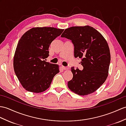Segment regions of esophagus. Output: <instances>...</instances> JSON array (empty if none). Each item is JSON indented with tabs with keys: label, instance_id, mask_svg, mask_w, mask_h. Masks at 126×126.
I'll return each mask as SVG.
<instances>
[{
	"label": "esophagus",
	"instance_id": "esophagus-1",
	"mask_svg": "<svg viewBox=\"0 0 126 126\" xmlns=\"http://www.w3.org/2000/svg\"><path fill=\"white\" fill-rule=\"evenodd\" d=\"M62 68L63 70H68V67H65V66H62Z\"/></svg>",
	"mask_w": 126,
	"mask_h": 126
}]
</instances>
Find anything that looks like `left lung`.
I'll list each match as a JSON object with an SVG mask.
<instances>
[{
    "mask_svg": "<svg viewBox=\"0 0 126 126\" xmlns=\"http://www.w3.org/2000/svg\"><path fill=\"white\" fill-rule=\"evenodd\" d=\"M62 37L71 40L74 45L75 57L81 58L83 70L71 68L73 78L68 81L69 89L76 94L86 95L98 90L109 74L110 54L103 36L89 26L67 28Z\"/></svg>",
    "mask_w": 126,
    "mask_h": 126,
    "instance_id": "left-lung-1",
    "label": "left lung"
}]
</instances>
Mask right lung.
Segmentation results:
<instances>
[{"label":"right lung","instance_id":"add662e5","mask_svg":"<svg viewBox=\"0 0 126 126\" xmlns=\"http://www.w3.org/2000/svg\"><path fill=\"white\" fill-rule=\"evenodd\" d=\"M63 31L54 27H35L20 38L14 54L13 67L20 83L28 91L44 92L60 72L58 65L43 59L49 56V47L52 41Z\"/></svg>","mask_w":126,"mask_h":126}]
</instances>
